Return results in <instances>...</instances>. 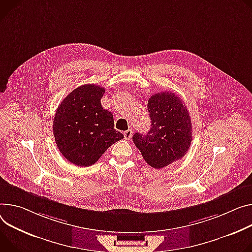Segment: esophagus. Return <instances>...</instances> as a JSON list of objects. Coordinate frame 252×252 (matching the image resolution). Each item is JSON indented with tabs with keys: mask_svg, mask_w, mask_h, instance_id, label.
<instances>
[{
	"mask_svg": "<svg viewBox=\"0 0 252 252\" xmlns=\"http://www.w3.org/2000/svg\"><path fill=\"white\" fill-rule=\"evenodd\" d=\"M124 136H125V140H129L130 136H131V129H127L124 132Z\"/></svg>",
	"mask_w": 252,
	"mask_h": 252,
	"instance_id": "obj_1",
	"label": "esophagus"
}]
</instances>
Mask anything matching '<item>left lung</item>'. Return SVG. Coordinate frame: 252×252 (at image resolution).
I'll return each instance as SVG.
<instances>
[{
    "instance_id": "obj_1",
    "label": "left lung",
    "mask_w": 252,
    "mask_h": 252,
    "mask_svg": "<svg viewBox=\"0 0 252 252\" xmlns=\"http://www.w3.org/2000/svg\"><path fill=\"white\" fill-rule=\"evenodd\" d=\"M148 110L151 128L134 133L132 142L151 167L162 169L188 152L193 140L191 118L185 103L169 91L152 95Z\"/></svg>"
}]
</instances>
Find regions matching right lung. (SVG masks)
Masks as SVG:
<instances>
[{
	"instance_id": "right-lung-1",
	"label": "right lung",
	"mask_w": 252,
	"mask_h": 252,
	"mask_svg": "<svg viewBox=\"0 0 252 252\" xmlns=\"http://www.w3.org/2000/svg\"><path fill=\"white\" fill-rule=\"evenodd\" d=\"M104 93L99 85H81L56 110L53 132L57 148L75 166L95 164L111 145L124 139V134L114 128L112 113L101 106Z\"/></svg>"
}]
</instances>
